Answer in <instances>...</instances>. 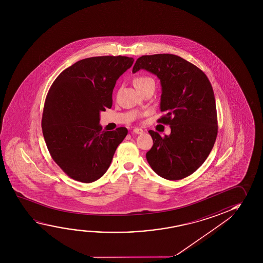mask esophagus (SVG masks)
Masks as SVG:
<instances>
[{
  "label": "esophagus",
  "instance_id": "1",
  "mask_svg": "<svg viewBox=\"0 0 263 263\" xmlns=\"http://www.w3.org/2000/svg\"><path fill=\"white\" fill-rule=\"evenodd\" d=\"M133 132L136 134H142L143 130L141 128H134Z\"/></svg>",
  "mask_w": 263,
  "mask_h": 263
}]
</instances>
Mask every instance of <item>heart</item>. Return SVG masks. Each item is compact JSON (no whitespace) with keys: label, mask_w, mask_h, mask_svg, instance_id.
<instances>
[{"label":"heart","mask_w":263,"mask_h":263,"mask_svg":"<svg viewBox=\"0 0 263 263\" xmlns=\"http://www.w3.org/2000/svg\"><path fill=\"white\" fill-rule=\"evenodd\" d=\"M154 82L151 78L147 77V76H138V77L135 78L134 79V85L136 86V88L139 90V89H141L142 87L146 85L147 83H149V82Z\"/></svg>","instance_id":"obj_1"}]
</instances>
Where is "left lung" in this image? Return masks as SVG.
<instances>
[{
	"instance_id": "obj_1",
	"label": "left lung",
	"mask_w": 263,
	"mask_h": 263,
	"mask_svg": "<svg viewBox=\"0 0 263 263\" xmlns=\"http://www.w3.org/2000/svg\"><path fill=\"white\" fill-rule=\"evenodd\" d=\"M141 69L160 80L164 116L158 122L172 130L164 138L148 131L153 146L146 160L159 176L181 180L200 168L215 145L218 126L214 90L203 71L176 55L140 57L132 72Z\"/></svg>"
}]
</instances>
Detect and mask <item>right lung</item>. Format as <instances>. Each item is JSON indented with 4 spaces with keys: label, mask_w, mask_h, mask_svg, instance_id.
I'll list each match as a JSON object with an SVG mask.
<instances>
[{
    "label": "right lung",
    "mask_w": 263,
    "mask_h": 263,
    "mask_svg": "<svg viewBox=\"0 0 263 263\" xmlns=\"http://www.w3.org/2000/svg\"><path fill=\"white\" fill-rule=\"evenodd\" d=\"M133 58L92 57L64 69L48 90L42 131L52 159L68 176L85 183L106 173L127 129L102 131L100 112L112 107V90Z\"/></svg>",
    "instance_id": "1"
}]
</instances>
